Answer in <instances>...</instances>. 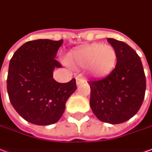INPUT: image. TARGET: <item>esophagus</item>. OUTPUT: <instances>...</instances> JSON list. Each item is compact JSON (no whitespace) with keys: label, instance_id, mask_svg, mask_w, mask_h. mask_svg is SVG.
Wrapping results in <instances>:
<instances>
[{"label":"esophagus","instance_id":"obj_1","mask_svg":"<svg viewBox=\"0 0 152 152\" xmlns=\"http://www.w3.org/2000/svg\"><path fill=\"white\" fill-rule=\"evenodd\" d=\"M84 82H85V80L82 79V78H79V77L76 78V85H77V86L80 85V84L84 83Z\"/></svg>","mask_w":152,"mask_h":152}]
</instances>
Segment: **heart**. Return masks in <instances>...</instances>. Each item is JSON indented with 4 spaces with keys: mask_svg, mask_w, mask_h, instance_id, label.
I'll return each mask as SVG.
<instances>
[{
    "mask_svg": "<svg viewBox=\"0 0 152 152\" xmlns=\"http://www.w3.org/2000/svg\"><path fill=\"white\" fill-rule=\"evenodd\" d=\"M117 58V52L113 47L93 43L69 53L66 61L69 65L74 67L88 66L94 76H104L114 69Z\"/></svg>",
    "mask_w": 152,
    "mask_h": 152,
    "instance_id": "obj_1",
    "label": "heart"
}]
</instances>
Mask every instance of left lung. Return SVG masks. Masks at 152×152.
Returning a JSON list of instances; mask_svg holds the SVG:
<instances>
[{
    "label": "left lung",
    "instance_id": "obj_1",
    "mask_svg": "<svg viewBox=\"0 0 152 152\" xmlns=\"http://www.w3.org/2000/svg\"><path fill=\"white\" fill-rule=\"evenodd\" d=\"M118 55L115 68L105 77L91 80L90 105L99 120L122 124L135 115L142 104L146 76L135 50L127 43L108 39Z\"/></svg>",
    "mask_w": 152,
    "mask_h": 152
}]
</instances>
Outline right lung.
Instances as JSON below:
<instances>
[{
	"instance_id": "obj_1",
	"label": "right lung",
	"mask_w": 152,
	"mask_h": 152,
	"mask_svg": "<svg viewBox=\"0 0 152 152\" xmlns=\"http://www.w3.org/2000/svg\"><path fill=\"white\" fill-rule=\"evenodd\" d=\"M63 40L37 39L19 48L10 61L7 91L10 101L24 120L36 125L57 123L66 102L76 90V79L58 83L53 70L61 67L55 58Z\"/></svg>"
}]
</instances>
